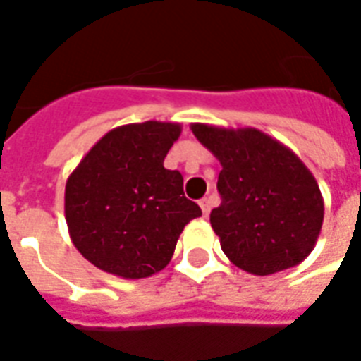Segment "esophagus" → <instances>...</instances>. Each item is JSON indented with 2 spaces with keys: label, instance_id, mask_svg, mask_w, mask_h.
<instances>
[{
  "label": "esophagus",
  "instance_id": "obj_1",
  "mask_svg": "<svg viewBox=\"0 0 361 361\" xmlns=\"http://www.w3.org/2000/svg\"><path fill=\"white\" fill-rule=\"evenodd\" d=\"M201 211H203V214L204 216H209V212H211V207H212V203H211V199H207V197H204V199H201Z\"/></svg>",
  "mask_w": 361,
  "mask_h": 361
}]
</instances>
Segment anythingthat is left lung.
<instances>
[{
    "mask_svg": "<svg viewBox=\"0 0 361 361\" xmlns=\"http://www.w3.org/2000/svg\"><path fill=\"white\" fill-rule=\"evenodd\" d=\"M191 131L222 166V203L212 209L211 226L224 255L257 276L300 265L315 247L325 216L310 168L255 127L191 123Z\"/></svg>",
    "mask_w": 361,
    "mask_h": 361,
    "instance_id": "obj_1",
    "label": "left lung"
}]
</instances>
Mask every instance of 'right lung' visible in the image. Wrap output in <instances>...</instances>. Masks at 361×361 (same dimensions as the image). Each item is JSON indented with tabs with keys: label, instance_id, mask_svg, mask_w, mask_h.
I'll return each mask as SVG.
<instances>
[{
	"label": "right lung",
	"instance_id": "obj_1",
	"mask_svg": "<svg viewBox=\"0 0 361 361\" xmlns=\"http://www.w3.org/2000/svg\"><path fill=\"white\" fill-rule=\"evenodd\" d=\"M181 123L142 121L111 129L66 183L69 238L100 271L127 280L162 271L189 220L203 212L183 195V178L164 158Z\"/></svg>",
	"mask_w": 361,
	"mask_h": 361
}]
</instances>
